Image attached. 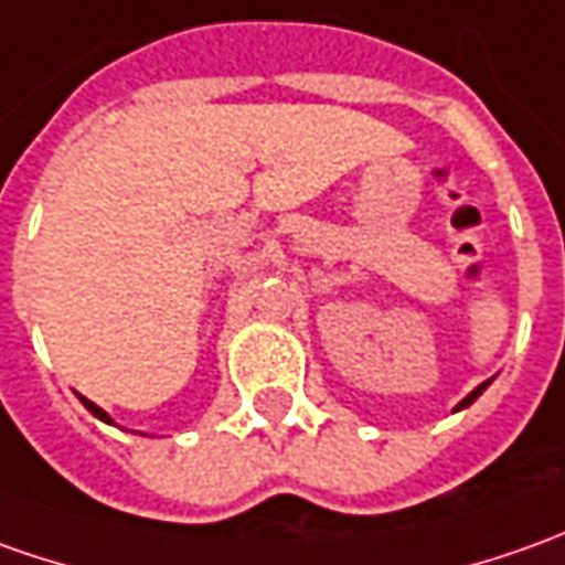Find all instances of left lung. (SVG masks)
Returning <instances> with one entry per match:
<instances>
[{
  "instance_id": "1",
  "label": "left lung",
  "mask_w": 565,
  "mask_h": 565,
  "mask_svg": "<svg viewBox=\"0 0 565 565\" xmlns=\"http://www.w3.org/2000/svg\"><path fill=\"white\" fill-rule=\"evenodd\" d=\"M489 383H492V380H486V383H479V386H476L473 393L467 395V398H460L458 405H455V412H463V408H470V405H473L476 398H479V395L486 393V386H489Z\"/></svg>"
}]
</instances>
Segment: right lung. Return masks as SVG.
Returning a JSON list of instances; mask_svg holds the SVG:
<instances>
[{
  "instance_id": "add662e5",
  "label": "right lung",
  "mask_w": 565,
  "mask_h": 565,
  "mask_svg": "<svg viewBox=\"0 0 565 565\" xmlns=\"http://www.w3.org/2000/svg\"><path fill=\"white\" fill-rule=\"evenodd\" d=\"M79 402H83V405H86V408H89V412L95 414V417H98V420H105V424H114V420H110V414H107L105 408H98V405H95V402H89V398H86V395H79Z\"/></svg>"
}]
</instances>
